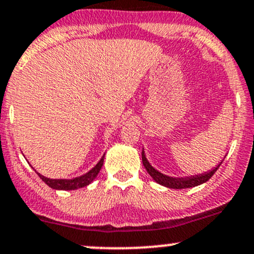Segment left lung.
<instances>
[{
    "label": "left lung",
    "mask_w": 254,
    "mask_h": 254,
    "mask_svg": "<svg viewBox=\"0 0 254 254\" xmlns=\"http://www.w3.org/2000/svg\"><path fill=\"white\" fill-rule=\"evenodd\" d=\"M142 163H143V165H145V168H146V170H147L148 174L153 178V180L156 181V183L161 184V185H163V186H167V188H169V189H188V188H194V186L201 185V184L208 181L213 175H214V173L217 172L218 168L220 167V164H221L220 163V164L217 165V168H214V169L210 170V172L204 173V174L191 176V178H181V179L178 178L176 179V178H169V176L163 175L162 173L157 172V170L154 169L151 164H149L147 159H146L143 149H142Z\"/></svg>",
    "instance_id": "1"
}]
</instances>
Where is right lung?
Instances as JSON below:
<instances>
[{"label":"right lung","instance_id":"add662e5","mask_svg":"<svg viewBox=\"0 0 254 254\" xmlns=\"http://www.w3.org/2000/svg\"><path fill=\"white\" fill-rule=\"evenodd\" d=\"M103 158L105 156L101 158V161L96 164L95 168H92L89 173H86L85 175L79 176V178L71 179V180H66V179H49L45 178L44 175L39 174L40 179H41L44 183H46L50 188L55 189V190H76V189H81L87 186L89 184H91L93 181V179L97 176L98 173H100L101 168L103 165Z\"/></svg>","mask_w":254,"mask_h":254}]
</instances>
